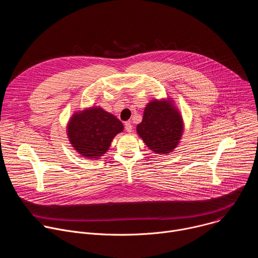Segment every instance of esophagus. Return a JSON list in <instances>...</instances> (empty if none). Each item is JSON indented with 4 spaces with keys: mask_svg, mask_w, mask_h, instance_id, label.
<instances>
[{
    "mask_svg": "<svg viewBox=\"0 0 258 258\" xmlns=\"http://www.w3.org/2000/svg\"><path fill=\"white\" fill-rule=\"evenodd\" d=\"M124 128H125V131H126L127 133H132V131H133V125H132L131 121H126V122H125Z\"/></svg>",
    "mask_w": 258,
    "mask_h": 258,
    "instance_id": "esophagus-1",
    "label": "esophagus"
}]
</instances>
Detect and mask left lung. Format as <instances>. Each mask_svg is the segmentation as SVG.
I'll return each mask as SVG.
<instances>
[{
    "label": "left lung",
    "instance_id": "8db88e82",
    "mask_svg": "<svg viewBox=\"0 0 258 258\" xmlns=\"http://www.w3.org/2000/svg\"><path fill=\"white\" fill-rule=\"evenodd\" d=\"M182 119L172 101L153 100L146 106L143 120L137 126L139 136L157 154L173 151L182 135Z\"/></svg>",
    "mask_w": 258,
    "mask_h": 258
}]
</instances>
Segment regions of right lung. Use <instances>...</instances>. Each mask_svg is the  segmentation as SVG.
Masks as SVG:
<instances>
[{"instance_id":"1","label":"right lung","mask_w":258,"mask_h":258,"mask_svg":"<svg viewBox=\"0 0 258 258\" xmlns=\"http://www.w3.org/2000/svg\"><path fill=\"white\" fill-rule=\"evenodd\" d=\"M123 131L122 122L101 107H91L73 114L67 125L70 144L82 156L99 158L113 138Z\"/></svg>"}]
</instances>
